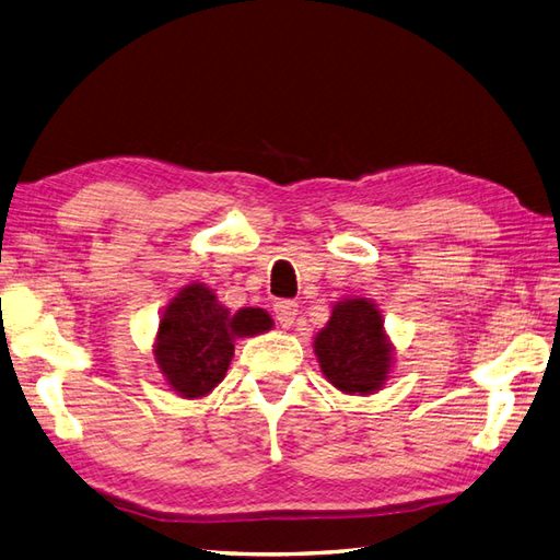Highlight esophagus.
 Here are the masks:
<instances>
[{
    "instance_id": "esophagus-1",
    "label": "esophagus",
    "mask_w": 560,
    "mask_h": 560,
    "mask_svg": "<svg viewBox=\"0 0 560 560\" xmlns=\"http://www.w3.org/2000/svg\"><path fill=\"white\" fill-rule=\"evenodd\" d=\"M298 312V303H293V300H281V303L275 305V319L279 322V326L291 328L295 324Z\"/></svg>"
}]
</instances>
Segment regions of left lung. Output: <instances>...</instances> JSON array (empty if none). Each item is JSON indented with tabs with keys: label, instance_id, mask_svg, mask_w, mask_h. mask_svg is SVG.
<instances>
[{
	"label": "left lung",
	"instance_id": "8db88e82",
	"mask_svg": "<svg viewBox=\"0 0 560 560\" xmlns=\"http://www.w3.org/2000/svg\"><path fill=\"white\" fill-rule=\"evenodd\" d=\"M314 352L328 383L350 395L378 390L390 374V346L381 312L364 298L342 300L326 328L314 338Z\"/></svg>",
	"mask_w": 560,
	"mask_h": 560
}]
</instances>
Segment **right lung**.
<instances>
[{"mask_svg": "<svg viewBox=\"0 0 560 560\" xmlns=\"http://www.w3.org/2000/svg\"><path fill=\"white\" fill-rule=\"evenodd\" d=\"M267 328L271 319L265 310L246 307L232 314L208 285L191 283L163 312L155 362L172 390L182 397H203L224 378L236 338L257 336Z\"/></svg>", "mask_w": 560, "mask_h": 560, "instance_id": "obj_1", "label": "right lung"}]
</instances>
